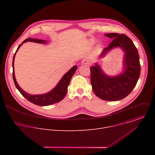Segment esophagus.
<instances>
[{"instance_id":"1","label":"esophagus","mask_w":155,"mask_h":155,"mask_svg":"<svg viewBox=\"0 0 155 155\" xmlns=\"http://www.w3.org/2000/svg\"><path fill=\"white\" fill-rule=\"evenodd\" d=\"M81 64L83 65H90L91 64V62L90 61V60L89 59H84L82 61Z\"/></svg>"}]
</instances>
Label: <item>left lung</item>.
I'll use <instances>...</instances> for the list:
<instances>
[{"mask_svg":"<svg viewBox=\"0 0 155 155\" xmlns=\"http://www.w3.org/2000/svg\"><path fill=\"white\" fill-rule=\"evenodd\" d=\"M105 35L114 39L100 56H104L110 50L120 47L125 52V71L118 76L110 77L105 75L100 66L96 64L90 69L91 83L98 97L104 101H116L127 96L136 85L140 74L139 56L134 43L126 35L110 33Z\"/></svg>","mask_w":155,"mask_h":155,"instance_id":"obj_1","label":"left lung"}]
</instances>
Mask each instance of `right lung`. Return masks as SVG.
Returning <instances> with one entry per match:
<instances>
[{
  "mask_svg": "<svg viewBox=\"0 0 155 155\" xmlns=\"http://www.w3.org/2000/svg\"><path fill=\"white\" fill-rule=\"evenodd\" d=\"M27 41H32V42H35L38 43H46L45 40L29 38L24 40L23 42H22V43L20 44V45L18 46L13 56V62H12L13 79L16 88L20 92V93L23 95L27 100L37 105L47 106V105H50L60 102L61 100H62L64 98L66 94H67L68 87L70 83V81L72 76L74 75V74H75L77 69V66L76 65L74 66V67L68 73H66L62 77V78H61L60 81L58 83V84L56 85V86L49 93L47 94H40V95H31V94H28L24 90H22L18 85V84L17 83L15 77V71H14V60H15L16 53L18 50L19 47L23 45L24 43Z\"/></svg>",
  "mask_w": 155,
  "mask_h": 155,
  "instance_id": "right-lung-1",
  "label": "right lung"
}]
</instances>
